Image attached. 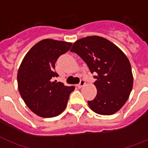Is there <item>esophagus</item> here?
I'll use <instances>...</instances> for the list:
<instances>
[{
  "instance_id": "34e87169",
  "label": "esophagus",
  "mask_w": 148,
  "mask_h": 148,
  "mask_svg": "<svg viewBox=\"0 0 148 148\" xmlns=\"http://www.w3.org/2000/svg\"><path fill=\"white\" fill-rule=\"evenodd\" d=\"M85 84H86V81H85V80H80V83L77 85V87L79 88V89H80V88L83 87V86H84L85 85Z\"/></svg>"
}]
</instances>
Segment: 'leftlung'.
<instances>
[{
	"label": "left lung",
	"mask_w": 148,
	"mask_h": 148,
	"mask_svg": "<svg viewBox=\"0 0 148 148\" xmlns=\"http://www.w3.org/2000/svg\"><path fill=\"white\" fill-rule=\"evenodd\" d=\"M70 51L80 56L92 74H96L94 85L97 95L88 101L89 108L101 115L117 112L127 101L133 86L131 64L123 52L99 36L78 40Z\"/></svg>",
	"instance_id": "1"
}]
</instances>
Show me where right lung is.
Segmentation results:
<instances>
[{"label":"right lung","mask_w":148,"mask_h":148,"mask_svg":"<svg viewBox=\"0 0 148 148\" xmlns=\"http://www.w3.org/2000/svg\"><path fill=\"white\" fill-rule=\"evenodd\" d=\"M72 43L44 39L32 47L21 63L17 74L18 92L29 109L41 117L62 113L74 86L53 81L57 59L67 53Z\"/></svg>","instance_id":"right-lung-1"}]
</instances>
